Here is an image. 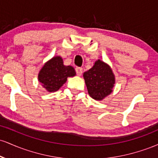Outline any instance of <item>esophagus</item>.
<instances>
[{"label": "esophagus", "mask_w": 158, "mask_h": 158, "mask_svg": "<svg viewBox=\"0 0 158 158\" xmlns=\"http://www.w3.org/2000/svg\"><path fill=\"white\" fill-rule=\"evenodd\" d=\"M82 68H76V72H77V74L78 76H81V73H82Z\"/></svg>", "instance_id": "1"}]
</instances>
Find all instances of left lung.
Here are the masks:
<instances>
[{
  "label": "left lung",
  "mask_w": 158,
  "mask_h": 158,
  "mask_svg": "<svg viewBox=\"0 0 158 158\" xmlns=\"http://www.w3.org/2000/svg\"><path fill=\"white\" fill-rule=\"evenodd\" d=\"M83 77L88 94L96 100H102L112 92L115 78L110 67L103 61H96Z\"/></svg>",
  "instance_id": "left-lung-1"
}]
</instances>
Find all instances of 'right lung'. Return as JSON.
<instances>
[{"label":"right lung","instance_id":"add662e5","mask_svg":"<svg viewBox=\"0 0 158 158\" xmlns=\"http://www.w3.org/2000/svg\"><path fill=\"white\" fill-rule=\"evenodd\" d=\"M72 66H65L60 56L53 57L44 65L39 73V80L49 92L56 91L66 82L68 77H74Z\"/></svg>","mask_w":158,"mask_h":158}]
</instances>
